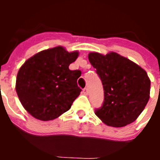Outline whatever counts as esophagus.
Returning a JSON list of instances; mask_svg holds the SVG:
<instances>
[{"mask_svg":"<svg viewBox=\"0 0 160 160\" xmlns=\"http://www.w3.org/2000/svg\"><path fill=\"white\" fill-rule=\"evenodd\" d=\"M82 92H83V94H88V93H89L88 88H85V89H83Z\"/></svg>","mask_w":160,"mask_h":160,"instance_id":"1","label":"esophagus"}]
</instances>
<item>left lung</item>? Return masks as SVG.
<instances>
[{
  "label": "left lung",
  "instance_id": "left-lung-1",
  "mask_svg": "<svg viewBox=\"0 0 160 160\" xmlns=\"http://www.w3.org/2000/svg\"><path fill=\"white\" fill-rule=\"evenodd\" d=\"M90 64L96 69L104 90V102L95 114L106 125L122 128L137 119L150 98L151 81L141 66L115 52H91Z\"/></svg>",
  "mask_w": 160,
  "mask_h": 160
}]
</instances>
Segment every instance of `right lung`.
I'll return each mask as SVG.
<instances>
[{"instance_id":"right-lung-1","label":"right lung","mask_w":160,"mask_h":160,"mask_svg":"<svg viewBox=\"0 0 160 160\" xmlns=\"http://www.w3.org/2000/svg\"><path fill=\"white\" fill-rule=\"evenodd\" d=\"M78 51L62 46L45 49L29 58L18 70L16 91L22 105L33 118L49 121L69 111L80 94V70H70Z\"/></svg>"}]
</instances>
